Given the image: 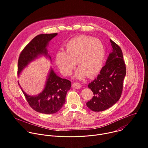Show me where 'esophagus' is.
Returning <instances> with one entry per match:
<instances>
[{
  "mask_svg": "<svg viewBox=\"0 0 148 148\" xmlns=\"http://www.w3.org/2000/svg\"><path fill=\"white\" fill-rule=\"evenodd\" d=\"M72 87L74 89H79L81 88V84L78 82H74L73 84Z\"/></svg>",
  "mask_w": 148,
  "mask_h": 148,
  "instance_id": "esophagus-1",
  "label": "esophagus"
}]
</instances>
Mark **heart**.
I'll use <instances>...</instances> for the list:
<instances>
[{
    "label": "heart",
    "instance_id": "obj_1",
    "mask_svg": "<svg viewBox=\"0 0 148 148\" xmlns=\"http://www.w3.org/2000/svg\"><path fill=\"white\" fill-rule=\"evenodd\" d=\"M105 58V48L98 38L80 36L70 40L66 45V51H58L55 63L62 74L69 76L74 69L76 61L79 66L75 77L82 79L88 75L92 78L102 70Z\"/></svg>",
    "mask_w": 148,
    "mask_h": 148
}]
</instances>
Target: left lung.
<instances>
[{
	"label": "left lung",
	"instance_id": "left-lung-1",
	"mask_svg": "<svg viewBox=\"0 0 148 148\" xmlns=\"http://www.w3.org/2000/svg\"><path fill=\"white\" fill-rule=\"evenodd\" d=\"M112 51L97 78L88 84L92 98L86 103L91 110L99 112L111 107L119 99L126 75V66L119 46L110 39Z\"/></svg>",
	"mask_w": 148,
	"mask_h": 148
}]
</instances>
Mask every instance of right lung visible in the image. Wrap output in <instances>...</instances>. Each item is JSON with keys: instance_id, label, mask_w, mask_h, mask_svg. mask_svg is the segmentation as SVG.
I'll return each instance as SVG.
<instances>
[{"instance_id": "right-lung-1", "label": "right lung", "mask_w": 148, "mask_h": 148, "mask_svg": "<svg viewBox=\"0 0 148 148\" xmlns=\"http://www.w3.org/2000/svg\"><path fill=\"white\" fill-rule=\"evenodd\" d=\"M57 35V33L39 34L30 42L20 54L17 66L18 75L30 62L40 56H46L51 60L48 54L47 47L49 41ZM18 84L20 86L18 82ZM71 86L70 81L58 77L51 69L45 87L41 93L31 96L22 90L29 105L34 111L42 114H52L58 112L65 103L66 94Z\"/></svg>"}]
</instances>
